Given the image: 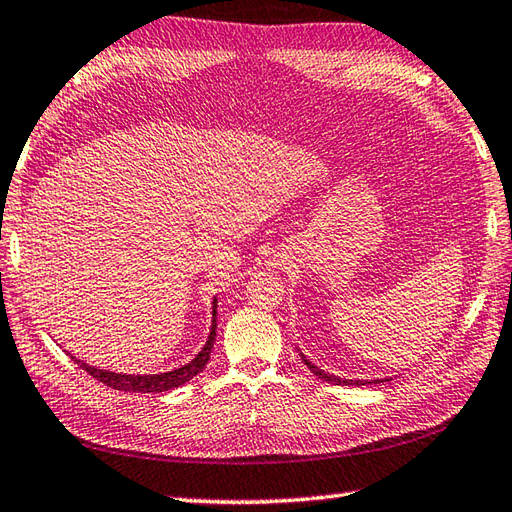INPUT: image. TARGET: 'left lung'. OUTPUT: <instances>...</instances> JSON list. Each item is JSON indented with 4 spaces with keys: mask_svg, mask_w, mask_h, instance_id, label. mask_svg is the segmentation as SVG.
I'll return each instance as SVG.
<instances>
[{
    "mask_svg": "<svg viewBox=\"0 0 512 512\" xmlns=\"http://www.w3.org/2000/svg\"><path fill=\"white\" fill-rule=\"evenodd\" d=\"M300 358H302V362L307 364L309 371L314 373V375H318V378L327 380V382H331V384H342V387H344V384H358V387H360V384H371V382H373V384H378V382H389L387 378H384V380H371V382H367V380H344V378H338V375H331V373H327V371L318 369L316 364H311V362H309L305 356H302V353H300Z\"/></svg>",
    "mask_w": 512,
    "mask_h": 512,
    "instance_id": "1",
    "label": "left lung"
}]
</instances>
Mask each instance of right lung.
<instances>
[{
  "label": "right lung",
  "instance_id": "right-lung-1",
  "mask_svg": "<svg viewBox=\"0 0 512 512\" xmlns=\"http://www.w3.org/2000/svg\"><path fill=\"white\" fill-rule=\"evenodd\" d=\"M214 340H216V298H214V307H212L210 338H207L201 353H198L192 362L183 364L181 369H174L168 373H152V375H128V373H114V371H103L97 367H90V364H86L83 360H77L75 356H70V358L75 360L83 371L90 373L92 378L103 382L110 389L125 391V393H163V391H172L176 387H181V384H185V382H190L194 375H198L205 369L207 360H210Z\"/></svg>",
  "mask_w": 512,
  "mask_h": 512
}]
</instances>
